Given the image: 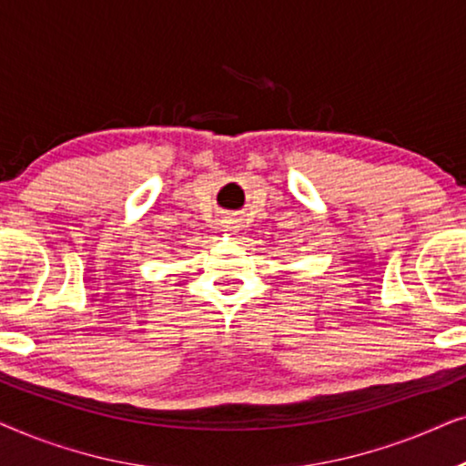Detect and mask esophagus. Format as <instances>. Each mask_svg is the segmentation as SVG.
<instances>
[{"instance_id": "obj_1", "label": "esophagus", "mask_w": 466, "mask_h": 466, "mask_svg": "<svg viewBox=\"0 0 466 466\" xmlns=\"http://www.w3.org/2000/svg\"><path fill=\"white\" fill-rule=\"evenodd\" d=\"M235 228H238V225H235V220H233V218L222 220V231H225V233H233Z\"/></svg>"}]
</instances>
